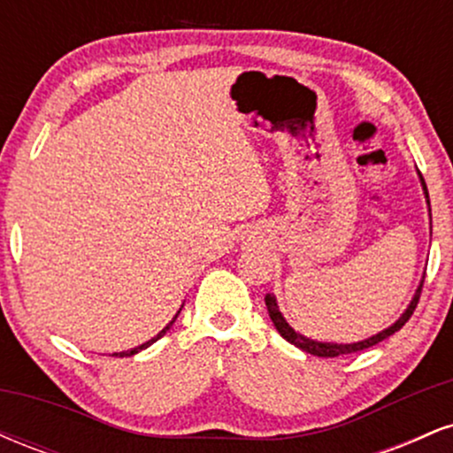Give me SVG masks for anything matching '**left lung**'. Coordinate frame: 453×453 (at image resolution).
<instances>
[{
	"label": "left lung",
	"instance_id": "1",
	"mask_svg": "<svg viewBox=\"0 0 453 453\" xmlns=\"http://www.w3.org/2000/svg\"><path fill=\"white\" fill-rule=\"evenodd\" d=\"M419 180H422L424 194H426V202H428V206H430L428 189H426V183H424L422 174H419ZM422 285H424V283H419V288H418V292H415L413 300H411V304L407 306V311H404L403 317H400L396 324H392L389 327H386V330H381V332H379V334L371 336V339L360 341V342H349V345H339V342H319V341H313V339H306V336L298 334V332H296L294 327L289 326L288 321H285V317L280 315V311H279V306H277V298H274L273 294H266V298H264V300H266L270 319H273L274 327H277L279 334L283 336L285 341L292 342V345L298 347V349L311 353V356H317V357H339V356H347V353H356V351L368 349V347L377 345V342L386 341L388 336H392L394 332H398L400 327L407 324L409 317L413 315L415 306H418V303H419V294H422Z\"/></svg>",
	"mask_w": 453,
	"mask_h": 453
}]
</instances>
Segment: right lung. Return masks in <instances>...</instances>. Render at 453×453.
Masks as SVG:
<instances>
[{"label":"right lung","mask_w":453,"mask_h":453,"mask_svg":"<svg viewBox=\"0 0 453 453\" xmlns=\"http://www.w3.org/2000/svg\"><path fill=\"white\" fill-rule=\"evenodd\" d=\"M179 313H180V309H179ZM179 313H176V315L173 317V321H170V324H168V326H165V327H164V330H161V332H159V334H157V336H155V339H150V341H147V342H142V345L134 347V349H129V351H121V353H112V356H114V357H127V356H134V353H138V351L147 349V347H149V345H153V342H155V341H159V339H161V336H164V334H165V332H168V330H170V327H173V324H174V321H176V317H179Z\"/></svg>","instance_id":"1"}]
</instances>
